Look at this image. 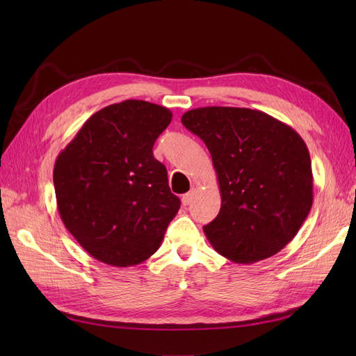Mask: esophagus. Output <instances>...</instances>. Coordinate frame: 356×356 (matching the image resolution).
Returning <instances> with one entry per match:
<instances>
[{
  "label": "esophagus",
  "mask_w": 356,
  "mask_h": 356,
  "mask_svg": "<svg viewBox=\"0 0 356 356\" xmlns=\"http://www.w3.org/2000/svg\"><path fill=\"white\" fill-rule=\"evenodd\" d=\"M193 197H195V193L190 191V193H187V195L182 196L181 202H182V204H184V207H188V204L193 202Z\"/></svg>",
  "instance_id": "esophagus-1"
}]
</instances>
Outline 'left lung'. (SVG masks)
<instances>
[{
    "mask_svg": "<svg viewBox=\"0 0 356 356\" xmlns=\"http://www.w3.org/2000/svg\"><path fill=\"white\" fill-rule=\"evenodd\" d=\"M181 122L207 144L218 177L221 209L203 227L213 250L242 264L277 254L314 202L303 138L263 111L234 106L190 110Z\"/></svg>",
    "mask_w": 356,
    "mask_h": 356,
    "instance_id": "1",
    "label": "left lung"
}]
</instances>
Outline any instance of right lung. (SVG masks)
<instances>
[{"label":"right lung","mask_w":356,"mask_h":356,"mask_svg":"<svg viewBox=\"0 0 356 356\" xmlns=\"http://www.w3.org/2000/svg\"><path fill=\"white\" fill-rule=\"evenodd\" d=\"M170 120V110L157 104H113L95 113L59 153L53 184L60 220L98 261H145L177 215L181 202L153 156Z\"/></svg>","instance_id":"obj_1"}]
</instances>
